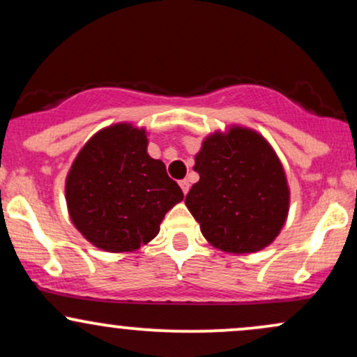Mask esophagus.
Instances as JSON below:
<instances>
[{
  "label": "esophagus",
  "mask_w": 357,
  "mask_h": 357,
  "mask_svg": "<svg viewBox=\"0 0 357 357\" xmlns=\"http://www.w3.org/2000/svg\"><path fill=\"white\" fill-rule=\"evenodd\" d=\"M179 186H181V190H183L184 195H186V192L190 191V181H188V179H181V181H179Z\"/></svg>",
  "instance_id": "1"
}]
</instances>
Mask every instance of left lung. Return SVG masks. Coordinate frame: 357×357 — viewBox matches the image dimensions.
<instances>
[{
    "label": "left lung",
    "instance_id": "obj_1",
    "mask_svg": "<svg viewBox=\"0 0 357 357\" xmlns=\"http://www.w3.org/2000/svg\"><path fill=\"white\" fill-rule=\"evenodd\" d=\"M186 206L203 236L225 253H255L284 228L290 190L280 159L257 130L231 126L203 139Z\"/></svg>",
    "mask_w": 357,
    "mask_h": 357
}]
</instances>
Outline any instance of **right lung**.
<instances>
[{"mask_svg":"<svg viewBox=\"0 0 357 357\" xmlns=\"http://www.w3.org/2000/svg\"><path fill=\"white\" fill-rule=\"evenodd\" d=\"M144 127L119 122L85 142L65 179L73 227L93 247L136 252L159 233L161 221L183 202L161 159L147 154Z\"/></svg>","mask_w":357,"mask_h":357,"instance_id":"obj_1","label":"right lung"}]
</instances>
